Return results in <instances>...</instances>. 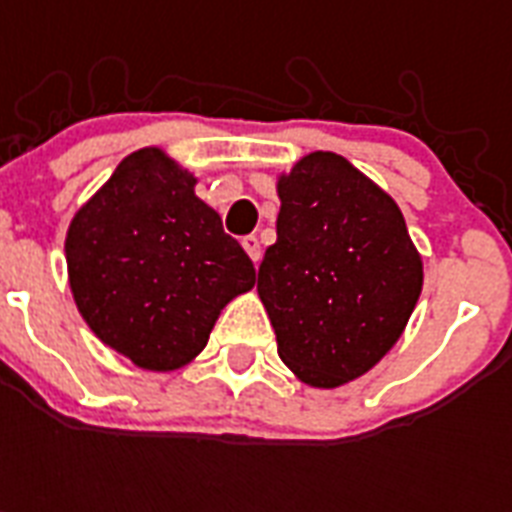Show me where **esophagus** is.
<instances>
[{"mask_svg":"<svg viewBox=\"0 0 512 512\" xmlns=\"http://www.w3.org/2000/svg\"><path fill=\"white\" fill-rule=\"evenodd\" d=\"M241 247L247 249V255L252 257V263H260V239H257L255 233H252V236H244Z\"/></svg>","mask_w":512,"mask_h":512,"instance_id":"obj_1","label":"esophagus"}]
</instances>
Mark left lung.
Returning a JSON list of instances; mask_svg holds the SVG:
<instances>
[{
	"label": "left lung",
	"mask_w": 512,
	"mask_h": 512,
	"mask_svg": "<svg viewBox=\"0 0 512 512\" xmlns=\"http://www.w3.org/2000/svg\"><path fill=\"white\" fill-rule=\"evenodd\" d=\"M279 199L257 295L281 361L313 388H337L396 345L422 292V260L396 201L345 156L300 159L281 175Z\"/></svg>",
	"instance_id": "obj_1"
}]
</instances>
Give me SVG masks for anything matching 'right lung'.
I'll return each instance as SVG.
<instances>
[{
    "label": "right lung",
    "instance_id": "1",
    "mask_svg": "<svg viewBox=\"0 0 512 512\" xmlns=\"http://www.w3.org/2000/svg\"><path fill=\"white\" fill-rule=\"evenodd\" d=\"M159 148L124 159L68 225L76 308L108 348L151 372L199 356L217 316L255 287V265Z\"/></svg>",
    "mask_w": 512,
    "mask_h": 512
}]
</instances>
